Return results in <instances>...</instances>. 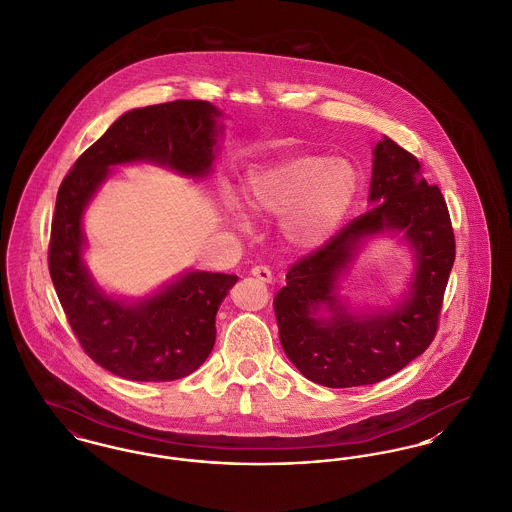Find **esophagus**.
<instances>
[{"label": "esophagus", "instance_id": "34e87169", "mask_svg": "<svg viewBox=\"0 0 512 512\" xmlns=\"http://www.w3.org/2000/svg\"><path fill=\"white\" fill-rule=\"evenodd\" d=\"M251 274L257 278V280H261V282H272V272L271 269H267V267H253L251 269Z\"/></svg>", "mask_w": 512, "mask_h": 512}]
</instances>
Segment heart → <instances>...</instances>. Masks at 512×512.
<instances>
[{"mask_svg": "<svg viewBox=\"0 0 512 512\" xmlns=\"http://www.w3.org/2000/svg\"><path fill=\"white\" fill-rule=\"evenodd\" d=\"M358 170L331 156H292L257 170L245 189L247 207L261 216H284V236L298 247L331 238L358 195ZM241 226L247 220L238 214Z\"/></svg>", "mask_w": 512, "mask_h": 512, "instance_id": "1", "label": "heart"}]
</instances>
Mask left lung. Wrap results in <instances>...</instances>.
Wrapping results in <instances>:
<instances>
[{
  "instance_id": "obj_1",
  "label": "left lung",
  "mask_w": 512,
  "mask_h": 512,
  "mask_svg": "<svg viewBox=\"0 0 512 512\" xmlns=\"http://www.w3.org/2000/svg\"><path fill=\"white\" fill-rule=\"evenodd\" d=\"M369 203V211L301 257L272 301L288 360L303 377L331 389L379 383L427 350L454 263L451 216L441 189L429 185L418 158L387 135L373 149ZM383 233L411 245L413 282L394 306L352 312L339 298L337 282L362 241Z\"/></svg>"
}]
</instances>
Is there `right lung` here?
<instances>
[{"instance_id":"1","label":"right lung","mask_w":512,"mask_h":512,"mask_svg":"<svg viewBox=\"0 0 512 512\" xmlns=\"http://www.w3.org/2000/svg\"><path fill=\"white\" fill-rule=\"evenodd\" d=\"M220 110L174 100L125 112L61 181L48 249L50 276L79 344L106 371L129 381H176L203 365L216 338V311L236 274L187 271L152 296L106 294L83 261V214L110 166L151 162L185 178L212 172Z\"/></svg>"}]
</instances>
